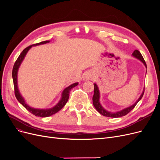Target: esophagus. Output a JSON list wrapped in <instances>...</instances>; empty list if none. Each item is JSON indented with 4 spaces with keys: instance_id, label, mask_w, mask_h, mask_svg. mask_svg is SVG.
<instances>
[{
    "instance_id": "34e87169",
    "label": "esophagus",
    "mask_w": 160,
    "mask_h": 160,
    "mask_svg": "<svg viewBox=\"0 0 160 160\" xmlns=\"http://www.w3.org/2000/svg\"><path fill=\"white\" fill-rule=\"evenodd\" d=\"M93 76L92 75V74L91 73V72H86V73L84 75L83 79H84L85 81H87V80L92 79H93Z\"/></svg>"
}]
</instances>
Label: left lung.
Returning a JSON list of instances; mask_svg holds the SVG:
<instances>
[{
	"label": "left lung",
	"instance_id": "left-lung-1",
	"mask_svg": "<svg viewBox=\"0 0 160 160\" xmlns=\"http://www.w3.org/2000/svg\"><path fill=\"white\" fill-rule=\"evenodd\" d=\"M132 55L136 58V59H139L144 64V65L146 66V67L147 68V65L146 63V61H144L143 57H142V54L140 53V52L138 50H135L133 51V52L132 53ZM144 91H145V88L143 89V91L142 92V95H140V97L139 98V99L136 101L134 104H133L132 105L129 106V107L125 108L122 110H121L119 111H117V112H110V111H108L106 109H105L102 105H101L100 102H99V98H100V93H99V90L98 88V86L97 85L96 83H94V95L93 96V104L94 105V107L95 108V109H97V111H98L99 113H101V115H103V116H105V117H109V118H120L122 117V116H124L125 115H127L128 113H129L131 111H132L135 107V105H137V103L139 102V101L141 100V99L142 98V97L144 93Z\"/></svg>",
	"mask_w": 160,
	"mask_h": 160
}]
</instances>
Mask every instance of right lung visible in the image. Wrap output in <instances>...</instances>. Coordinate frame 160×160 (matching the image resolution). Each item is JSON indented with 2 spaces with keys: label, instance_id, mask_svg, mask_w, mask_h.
<instances>
[{
  "label": "right lung",
  "instance_id": "obj_1",
  "mask_svg": "<svg viewBox=\"0 0 160 160\" xmlns=\"http://www.w3.org/2000/svg\"><path fill=\"white\" fill-rule=\"evenodd\" d=\"M49 41H42L41 42L36 43V44L32 45L31 46H28L27 48H25L24 49L22 52L20 54V55L18 56V59H17L16 62H14V66H13V69H12V79H13V83H14V94H15L16 98L18 101V102L20 103L23 107H25L29 112H31L32 114L35 116H38V117H41V118H47L49 117V116H51L53 114H55L57 113L58 111L61 110L62 108L64 107L65 104L67 103V101L69 99V93L70 91L75 88V86L78 85V83H75L73 84H72L69 85V87L66 88L63 91H62V95H61V99L59 101L55 106L54 107L50 108V109H35L31 108L30 106H28L26 102L25 99L22 97L21 95L20 92H19L18 88V85H17V73H18V70L19 67H20L21 62H22L24 58H25V55H27V52L31 48L32 46H37V45H40L42 44H46V43L49 42Z\"/></svg>",
  "mask_w": 160,
  "mask_h": 160
}]
</instances>
